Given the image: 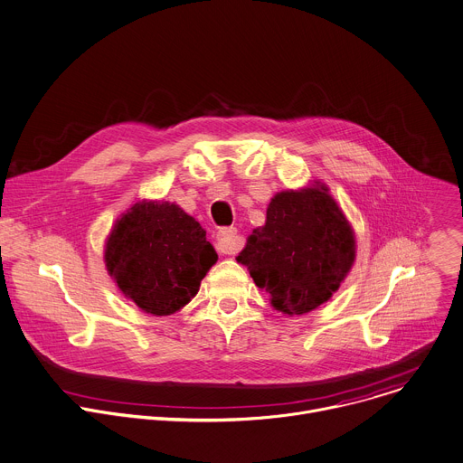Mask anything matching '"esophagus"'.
<instances>
[{
  "instance_id": "obj_1",
  "label": "esophagus",
  "mask_w": 463,
  "mask_h": 463,
  "mask_svg": "<svg viewBox=\"0 0 463 463\" xmlns=\"http://www.w3.org/2000/svg\"><path fill=\"white\" fill-rule=\"evenodd\" d=\"M216 247L222 254H236L243 247V240L236 229L227 227L216 234Z\"/></svg>"
}]
</instances>
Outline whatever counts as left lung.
Segmentation results:
<instances>
[{
  "label": "left lung",
  "instance_id": "left-lung-1",
  "mask_svg": "<svg viewBox=\"0 0 463 463\" xmlns=\"http://www.w3.org/2000/svg\"><path fill=\"white\" fill-rule=\"evenodd\" d=\"M356 258V240L345 214L315 182L278 193L263 227L252 231L236 258L269 294L276 311L307 315L331 299Z\"/></svg>",
  "mask_w": 463,
  "mask_h": 463
}]
</instances>
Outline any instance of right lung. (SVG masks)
<instances>
[{"label": "right lung", "mask_w": 463, "mask_h": 463, "mask_svg": "<svg viewBox=\"0 0 463 463\" xmlns=\"http://www.w3.org/2000/svg\"><path fill=\"white\" fill-rule=\"evenodd\" d=\"M103 258L125 298L146 315L169 317L198 294L218 254L176 203L143 200L116 220Z\"/></svg>", "instance_id": "1"}]
</instances>
